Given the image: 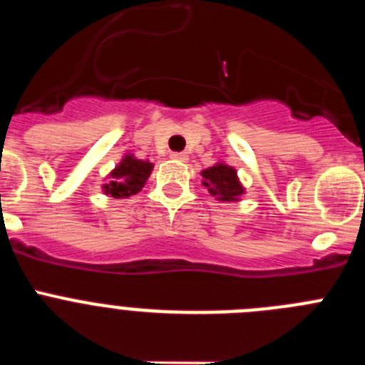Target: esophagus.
I'll use <instances>...</instances> for the list:
<instances>
[{"label":"esophagus","mask_w":365,"mask_h":365,"mask_svg":"<svg viewBox=\"0 0 365 365\" xmlns=\"http://www.w3.org/2000/svg\"><path fill=\"white\" fill-rule=\"evenodd\" d=\"M170 157H172L173 160H179V163H186V160H188V155L186 153H172Z\"/></svg>","instance_id":"obj_1"}]
</instances>
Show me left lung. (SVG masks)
<instances>
[{"label":"left lung","instance_id":"obj_1","mask_svg":"<svg viewBox=\"0 0 365 365\" xmlns=\"http://www.w3.org/2000/svg\"><path fill=\"white\" fill-rule=\"evenodd\" d=\"M201 175L202 186H206L208 193L214 195L217 201L235 202L245 193V186L237 177V170L225 160H219L214 166L202 170Z\"/></svg>","mask_w":365,"mask_h":365}]
</instances>
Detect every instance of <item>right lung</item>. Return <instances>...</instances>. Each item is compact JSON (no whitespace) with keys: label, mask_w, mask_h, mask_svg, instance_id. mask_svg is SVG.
<instances>
[{"label":"right lung","mask_w":365,"mask_h":365,"mask_svg":"<svg viewBox=\"0 0 365 365\" xmlns=\"http://www.w3.org/2000/svg\"><path fill=\"white\" fill-rule=\"evenodd\" d=\"M151 172H153V163L137 159L133 153H124L120 163L106 177L108 180L102 185V192L104 195L115 199L131 197L144 188Z\"/></svg>","instance_id":"add662e5"}]
</instances>
